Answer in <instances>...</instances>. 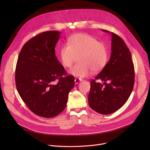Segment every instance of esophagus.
I'll list each match as a JSON object with an SVG mask.
<instances>
[{
  "label": "esophagus",
  "mask_w": 150,
  "mask_h": 150,
  "mask_svg": "<svg viewBox=\"0 0 150 150\" xmlns=\"http://www.w3.org/2000/svg\"><path fill=\"white\" fill-rule=\"evenodd\" d=\"M82 80L81 79V78H75V84H78L79 83V82H80Z\"/></svg>",
  "instance_id": "34e87169"
}]
</instances>
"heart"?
Instances as JSON below:
<instances>
[{"mask_svg": "<svg viewBox=\"0 0 150 150\" xmlns=\"http://www.w3.org/2000/svg\"><path fill=\"white\" fill-rule=\"evenodd\" d=\"M77 64L69 73L75 77L89 76L92 70L99 72L107 63L108 52L106 45L103 42L86 33H76L71 36L67 42L62 45L59 51V57L65 67L72 66L76 58Z\"/></svg>", "mask_w": 150, "mask_h": 150, "instance_id": "obj_1", "label": "heart"}]
</instances>
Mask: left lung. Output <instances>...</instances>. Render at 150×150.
Listing matches in <instances>:
<instances>
[{
	"label": "left lung",
	"mask_w": 150,
	"mask_h": 150,
	"mask_svg": "<svg viewBox=\"0 0 150 150\" xmlns=\"http://www.w3.org/2000/svg\"><path fill=\"white\" fill-rule=\"evenodd\" d=\"M110 33L112 36L111 58L95 79L91 81L88 96L90 107L105 115L115 112L127 101L135 76L131 54L127 45L120 36L112 32ZM97 79H101L104 83H96Z\"/></svg>",
	"instance_id": "8db88e82"
}]
</instances>
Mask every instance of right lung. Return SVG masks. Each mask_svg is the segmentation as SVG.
Wrapping results in <instances>:
<instances>
[{"label": "right lung", "mask_w": 150, "mask_h": 150, "mask_svg": "<svg viewBox=\"0 0 150 150\" xmlns=\"http://www.w3.org/2000/svg\"><path fill=\"white\" fill-rule=\"evenodd\" d=\"M60 34L59 31H48L30 39L22 47L16 67L19 96L30 111L42 117L60 114L75 84L74 76L67 75L55 55Z\"/></svg>", "instance_id": "add662e5"}]
</instances>
